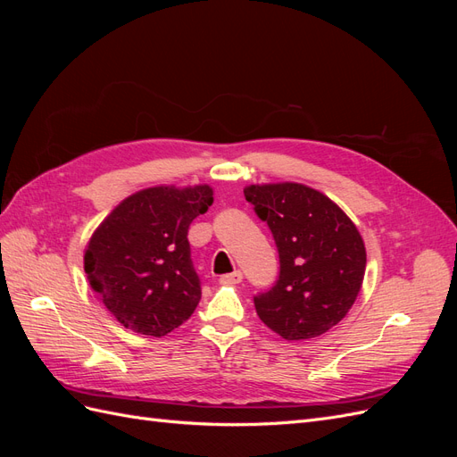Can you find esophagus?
<instances>
[{
  "label": "esophagus",
  "instance_id": "34e87169",
  "mask_svg": "<svg viewBox=\"0 0 457 457\" xmlns=\"http://www.w3.org/2000/svg\"><path fill=\"white\" fill-rule=\"evenodd\" d=\"M242 278H244V274H242L240 270H234V272H230V274H223V276H220L219 282H220V284H227V286H234V284H240Z\"/></svg>",
  "mask_w": 457,
  "mask_h": 457
}]
</instances>
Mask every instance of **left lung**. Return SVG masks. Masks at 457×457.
<instances>
[{
  "instance_id": "8db88e82",
  "label": "left lung",
  "mask_w": 457,
  "mask_h": 457,
  "mask_svg": "<svg viewBox=\"0 0 457 457\" xmlns=\"http://www.w3.org/2000/svg\"><path fill=\"white\" fill-rule=\"evenodd\" d=\"M244 196L269 225L280 259L278 280L253 297L259 318L287 341L326 334L361 292V232L322 192L297 183L250 185Z\"/></svg>"
}]
</instances>
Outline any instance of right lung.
<instances>
[{"instance_id": "obj_1", "label": "right lung", "mask_w": 457, "mask_h": 457, "mask_svg": "<svg viewBox=\"0 0 457 457\" xmlns=\"http://www.w3.org/2000/svg\"><path fill=\"white\" fill-rule=\"evenodd\" d=\"M213 204V190L156 187L123 200L86 250L93 292L128 329L162 337L192 316L202 282L190 259L188 227Z\"/></svg>"}]
</instances>
